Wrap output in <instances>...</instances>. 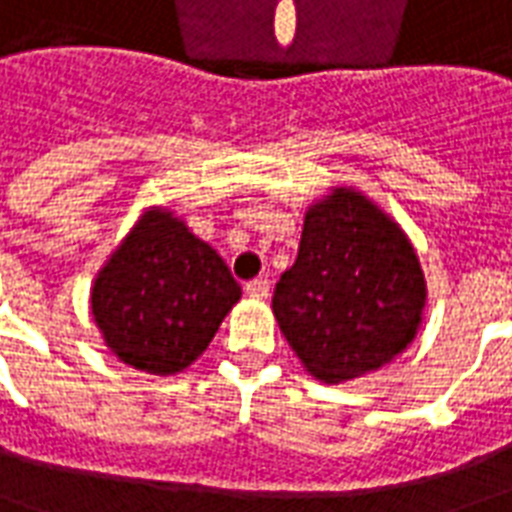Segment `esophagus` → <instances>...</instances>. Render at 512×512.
I'll return each mask as SVG.
<instances>
[{
  "label": "esophagus",
  "mask_w": 512,
  "mask_h": 512,
  "mask_svg": "<svg viewBox=\"0 0 512 512\" xmlns=\"http://www.w3.org/2000/svg\"><path fill=\"white\" fill-rule=\"evenodd\" d=\"M244 289H247L249 297H255V300H263V297H268V292H271V281L260 276V279L247 281V287H244Z\"/></svg>",
  "instance_id": "esophagus-1"
}]
</instances>
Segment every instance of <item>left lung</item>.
Instances as JSON below:
<instances>
[{
  "label": "left lung",
  "mask_w": 512,
  "mask_h": 512,
  "mask_svg": "<svg viewBox=\"0 0 512 512\" xmlns=\"http://www.w3.org/2000/svg\"><path fill=\"white\" fill-rule=\"evenodd\" d=\"M422 308L420 260L377 204L337 188L305 212L273 316L313 377L342 382L388 364L414 340Z\"/></svg>",
  "instance_id": "left-lung-1"
}]
</instances>
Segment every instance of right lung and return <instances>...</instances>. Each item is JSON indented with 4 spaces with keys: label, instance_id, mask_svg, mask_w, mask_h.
I'll return each mask as SVG.
<instances>
[{
    "label": "right lung",
    "instance_id": "obj_1",
    "mask_svg": "<svg viewBox=\"0 0 512 512\" xmlns=\"http://www.w3.org/2000/svg\"><path fill=\"white\" fill-rule=\"evenodd\" d=\"M241 287L167 209H148L92 284V316L119 361L175 374L207 350Z\"/></svg>",
    "mask_w": 512,
    "mask_h": 512
}]
</instances>
